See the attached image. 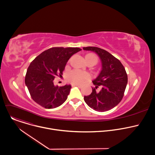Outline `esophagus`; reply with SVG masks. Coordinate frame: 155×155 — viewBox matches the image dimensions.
<instances>
[{
  "mask_svg": "<svg viewBox=\"0 0 155 155\" xmlns=\"http://www.w3.org/2000/svg\"><path fill=\"white\" fill-rule=\"evenodd\" d=\"M72 86H78L79 87H82V85L79 84H72Z\"/></svg>",
  "mask_w": 155,
  "mask_h": 155,
  "instance_id": "1",
  "label": "esophagus"
}]
</instances>
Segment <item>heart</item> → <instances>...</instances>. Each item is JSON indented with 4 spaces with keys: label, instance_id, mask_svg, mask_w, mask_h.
<instances>
[{
    "label": "heart",
    "instance_id": "1",
    "mask_svg": "<svg viewBox=\"0 0 155 155\" xmlns=\"http://www.w3.org/2000/svg\"><path fill=\"white\" fill-rule=\"evenodd\" d=\"M87 63L93 62L94 65L97 62V58L93 54H87L85 56ZM90 75L86 72L79 70H73L67 75V80L73 84H81L90 78Z\"/></svg>",
    "mask_w": 155,
    "mask_h": 155
}]
</instances>
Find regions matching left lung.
I'll list each match as a JSON object with an SVG mask.
<instances>
[{"label":"left lung","mask_w":155,"mask_h":155,"mask_svg":"<svg viewBox=\"0 0 155 155\" xmlns=\"http://www.w3.org/2000/svg\"><path fill=\"white\" fill-rule=\"evenodd\" d=\"M83 49L96 53L102 63V70L93 81L95 87L91 94L84 96L86 104L96 111L103 112L117 106L123 99L127 83V75L121 62L108 51L98 47H87ZM102 87L96 91L99 86Z\"/></svg>","instance_id":"1"}]
</instances>
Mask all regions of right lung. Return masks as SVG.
<instances>
[{"label": "right lung", "mask_w": 155, "mask_h": 155, "mask_svg": "<svg viewBox=\"0 0 155 155\" xmlns=\"http://www.w3.org/2000/svg\"><path fill=\"white\" fill-rule=\"evenodd\" d=\"M81 50L79 48L53 47L42 52L31 62L25 83L36 103L45 108H54L66 101L71 86L58 87L53 80L58 75L61 77L68 60Z\"/></svg>", "instance_id": "obj_1"}]
</instances>
